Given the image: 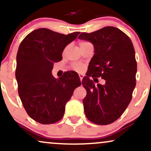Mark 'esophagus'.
<instances>
[{
  "mask_svg": "<svg viewBox=\"0 0 151 151\" xmlns=\"http://www.w3.org/2000/svg\"><path fill=\"white\" fill-rule=\"evenodd\" d=\"M79 76L80 80H81V81H82V79H83V74H79Z\"/></svg>",
  "mask_w": 151,
  "mask_h": 151,
  "instance_id": "1",
  "label": "esophagus"
}]
</instances>
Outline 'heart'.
Segmentation results:
<instances>
[{
	"instance_id": "b5f03b06",
	"label": "heart",
	"mask_w": 151,
	"mask_h": 151,
	"mask_svg": "<svg viewBox=\"0 0 151 151\" xmlns=\"http://www.w3.org/2000/svg\"><path fill=\"white\" fill-rule=\"evenodd\" d=\"M88 44H90V43L88 42H86V41H82L80 42V47H81V46H83V45H88ZM73 68L75 70H79V71H82V70H83V66L81 64H74Z\"/></svg>"
}]
</instances>
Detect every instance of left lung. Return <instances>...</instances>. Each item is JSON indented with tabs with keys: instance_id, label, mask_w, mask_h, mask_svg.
<instances>
[{
	"instance_id": "obj_1",
	"label": "left lung",
	"mask_w": 151,
	"mask_h": 151,
	"mask_svg": "<svg viewBox=\"0 0 151 151\" xmlns=\"http://www.w3.org/2000/svg\"><path fill=\"white\" fill-rule=\"evenodd\" d=\"M79 39L92 43L95 53L86 77L82 80L87 91L83 100L86 116L97 125H109L126 109L136 86L137 62L133 44L126 34L113 26L91 33H82ZM90 76L102 77L106 84L95 86Z\"/></svg>"
}]
</instances>
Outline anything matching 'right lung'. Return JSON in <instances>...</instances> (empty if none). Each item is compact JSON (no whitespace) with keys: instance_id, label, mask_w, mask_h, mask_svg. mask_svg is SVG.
<instances>
[{"instance_id":"1","label":"right lung","mask_w":151,"mask_h":151,"mask_svg":"<svg viewBox=\"0 0 151 151\" xmlns=\"http://www.w3.org/2000/svg\"><path fill=\"white\" fill-rule=\"evenodd\" d=\"M79 32L63 35L47 28L28 34L17 55L16 79L23 106L28 116L42 124L55 123L64 115L66 103L74 89L81 84L75 72H67L55 79L53 63L62 60L66 46Z\"/></svg>"}]
</instances>
